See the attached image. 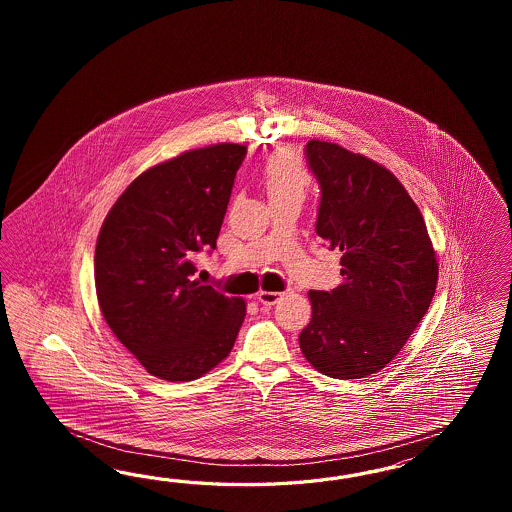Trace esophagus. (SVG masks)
Returning <instances> with one entry per match:
<instances>
[{
    "instance_id": "1",
    "label": "esophagus",
    "mask_w": 512,
    "mask_h": 512,
    "mask_svg": "<svg viewBox=\"0 0 512 512\" xmlns=\"http://www.w3.org/2000/svg\"><path fill=\"white\" fill-rule=\"evenodd\" d=\"M279 298H281V293H276V291H261V293L257 295V300H259L263 306H274Z\"/></svg>"
}]
</instances>
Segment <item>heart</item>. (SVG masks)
Here are the masks:
<instances>
[{
    "label": "heart",
    "instance_id": "heart-1",
    "mask_svg": "<svg viewBox=\"0 0 512 512\" xmlns=\"http://www.w3.org/2000/svg\"><path fill=\"white\" fill-rule=\"evenodd\" d=\"M261 186L272 202L304 199L311 184V174L300 155L293 150H279L270 155L259 174Z\"/></svg>",
    "mask_w": 512,
    "mask_h": 512
}]
</instances>
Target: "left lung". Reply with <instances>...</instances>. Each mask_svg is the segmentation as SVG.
<instances>
[{
    "instance_id": "left-lung-1",
    "label": "left lung",
    "mask_w": 512,
    "mask_h": 512,
    "mask_svg": "<svg viewBox=\"0 0 512 512\" xmlns=\"http://www.w3.org/2000/svg\"><path fill=\"white\" fill-rule=\"evenodd\" d=\"M306 159L321 187L315 231L343 253V283L308 293L300 349L328 377L362 379L402 351L430 308L434 246L419 206L383 165L325 140H310Z\"/></svg>"
}]
</instances>
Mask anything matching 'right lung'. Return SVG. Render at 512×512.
Masks as SVG:
<instances>
[{"label":"right lung","mask_w":512,"mask_h":512,"mask_svg":"<svg viewBox=\"0 0 512 512\" xmlns=\"http://www.w3.org/2000/svg\"><path fill=\"white\" fill-rule=\"evenodd\" d=\"M234 142L189 150L142 172L103 221L95 246L101 313L146 368L193 381L229 357L246 317L242 298L195 279V257L216 249L236 171Z\"/></svg>","instance_id":"add662e5"}]
</instances>
